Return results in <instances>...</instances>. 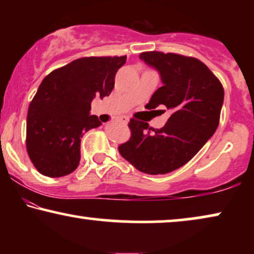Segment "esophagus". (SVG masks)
Masks as SVG:
<instances>
[{
  "label": "esophagus",
  "instance_id": "34e87169",
  "mask_svg": "<svg viewBox=\"0 0 254 254\" xmlns=\"http://www.w3.org/2000/svg\"><path fill=\"white\" fill-rule=\"evenodd\" d=\"M119 120L121 121V123H124V124H128V121H129V119H128V117H121Z\"/></svg>",
  "mask_w": 254,
  "mask_h": 254
}]
</instances>
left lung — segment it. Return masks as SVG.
Segmentation results:
<instances>
[{"instance_id":"1","label":"left lung","mask_w":254,"mask_h":254,"mask_svg":"<svg viewBox=\"0 0 254 254\" xmlns=\"http://www.w3.org/2000/svg\"><path fill=\"white\" fill-rule=\"evenodd\" d=\"M140 59L157 69L163 83L148 109L164 105L172 114L161 129L130 119V138L118 149L138 171L164 175L190 162L213 136L224 90L220 79L195 58L154 51L143 52Z\"/></svg>"}]
</instances>
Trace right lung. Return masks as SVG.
Returning <instances> with one entry per match:
<instances>
[{"mask_svg":"<svg viewBox=\"0 0 254 254\" xmlns=\"http://www.w3.org/2000/svg\"><path fill=\"white\" fill-rule=\"evenodd\" d=\"M126 59L81 58L43 79L26 119V150L41 175L58 178L77 168L82 136L102 125L96 116H90L92 99L110 96Z\"/></svg>","mask_w":254,"mask_h":254,"instance_id":"1","label":"right lung"}]
</instances>
